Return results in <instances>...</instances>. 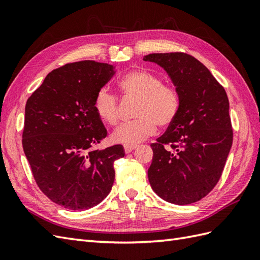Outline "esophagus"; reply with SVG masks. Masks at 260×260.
<instances>
[{
	"label": "esophagus",
	"instance_id": "1",
	"mask_svg": "<svg viewBox=\"0 0 260 260\" xmlns=\"http://www.w3.org/2000/svg\"><path fill=\"white\" fill-rule=\"evenodd\" d=\"M136 147V145H124V150L126 154H129V152H132Z\"/></svg>",
	"mask_w": 260,
	"mask_h": 260
}]
</instances>
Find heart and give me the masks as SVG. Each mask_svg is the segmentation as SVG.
<instances>
[{"instance_id":"obj_1","label":"heart","mask_w":260,"mask_h":260,"mask_svg":"<svg viewBox=\"0 0 260 260\" xmlns=\"http://www.w3.org/2000/svg\"><path fill=\"white\" fill-rule=\"evenodd\" d=\"M118 88L125 99H134L133 121L123 123L113 132L112 139L121 144H137L155 134L157 124L161 127L170 125L180 109V95L170 83H165L160 76L145 70L126 73L118 81ZM98 116L111 126L119 119L118 99L106 89L99 90L93 101Z\"/></svg>"}]
</instances>
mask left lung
<instances>
[{"label":"left lung","mask_w":260,"mask_h":260,"mask_svg":"<svg viewBox=\"0 0 260 260\" xmlns=\"http://www.w3.org/2000/svg\"><path fill=\"white\" fill-rule=\"evenodd\" d=\"M144 60L160 64L180 95L175 121L150 145L149 183L167 202L194 203L218 182L232 147L228 94L209 69L185 52L150 54Z\"/></svg>","instance_id":"8db88e82"}]
</instances>
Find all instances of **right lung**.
<instances>
[{
    "label": "right lung",
    "mask_w": 260,
    "mask_h": 260,
    "mask_svg": "<svg viewBox=\"0 0 260 260\" xmlns=\"http://www.w3.org/2000/svg\"><path fill=\"white\" fill-rule=\"evenodd\" d=\"M113 66L84 60L49 72L25 106L23 149L38 188L64 209L81 211L110 193L122 145L92 150L108 135L93 109Z\"/></svg>",
    "instance_id": "add662e5"
}]
</instances>
